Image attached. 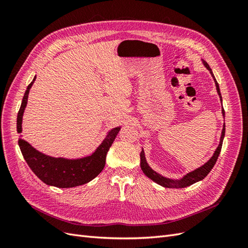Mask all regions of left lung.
<instances>
[{
  "label": "left lung",
  "instance_id": "obj_1",
  "mask_svg": "<svg viewBox=\"0 0 248 248\" xmlns=\"http://www.w3.org/2000/svg\"><path fill=\"white\" fill-rule=\"evenodd\" d=\"M202 64H204V66L210 71V73H211V76H212V78L214 79V82H215L217 93H218L220 101L222 103V97H221V94H220L218 82H217L216 78H214V74L212 72V69L210 68V66L208 65L207 62L202 61ZM221 111H222V116L224 117V109L222 108ZM224 133H226V125L223 124L222 131H221V137H220V140H219V145H218V147H217L216 150L214 151L213 156L205 164H202V167L196 169V170H192V171H189L188 174H186L181 179L174 180V179H170V178H167V177H163L162 175L158 174V172H156L154 170H152L151 168H150V166H149L147 160H146L145 152H144V150H142V149H141V152H140V168H141V170H142V172H144V174L148 178L151 179L152 181H154L155 183L159 184V185H161L163 187H167V188H184V187L190 186V185L197 183V182L201 181V180L204 179L209 174L210 170L213 169L214 164L216 163V160H217V158H218V156H219L220 151H221Z\"/></svg>",
  "mask_w": 248,
  "mask_h": 248
}]
</instances>
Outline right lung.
Instances as JSON below:
<instances>
[{
    "label": "right lung",
    "instance_id": "obj_1",
    "mask_svg": "<svg viewBox=\"0 0 248 248\" xmlns=\"http://www.w3.org/2000/svg\"><path fill=\"white\" fill-rule=\"evenodd\" d=\"M35 79L36 77L28 86L18 110L16 121L18 133L22 131V116H24L28 103L30 89L33 86ZM120 129H121L120 126L110 129L94 153L78 159H67L63 157L57 158V157L46 155L36 150L21 138L18 139V145L28 166L42 182L50 186L59 187V188H71V187L86 184L100 174L106 166L107 154Z\"/></svg>",
    "mask_w": 248,
    "mask_h": 248
}]
</instances>
